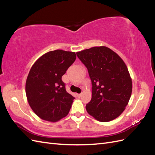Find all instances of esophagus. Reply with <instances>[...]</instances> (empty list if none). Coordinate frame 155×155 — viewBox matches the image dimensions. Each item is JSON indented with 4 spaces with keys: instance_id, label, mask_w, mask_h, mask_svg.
<instances>
[{
    "instance_id": "1",
    "label": "esophagus",
    "mask_w": 155,
    "mask_h": 155,
    "mask_svg": "<svg viewBox=\"0 0 155 155\" xmlns=\"http://www.w3.org/2000/svg\"><path fill=\"white\" fill-rule=\"evenodd\" d=\"M77 96H78V97H80L81 96V94H78Z\"/></svg>"
}]
</instances>
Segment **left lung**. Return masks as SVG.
Here are the masks:
<instances>
[{
    "label": "left lung",
    "instance_id": "obj_1",
    "mask_svg": "<svg viewBox=\"0 0 155 155\" xmlns=\"http://www.w3.org/2000/svg\"><path fill=\"white\" fill-rule=\"evenodd\" d=\"M76 54L92 81L87 112L102 122L116 118L125 110L132 93V79L124 61L106 46H95Z\"/></svg>",
    "mask_w": 155,
    "mask_h": 155
}]
</instances>
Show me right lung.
Masks as SVG:
<instances>
[{
    "label": "right lung",
    "instance_id": "1",
    "mask_svg": "<svg viewBox=\"0 0 155 155\" xmlns=\"http://www.w3.org/2000/svg\"><path fill=\"white\" fill-rule=\"evenodd\" d=\"M76 59L75 52L56 50L42 55L31 68L26 82V97L41 119L55 122L68 114L74 97L67 92L62 76Z\"/></svg>",
    "mask_w": 155,
    "mask_h": 155
}]
</instances>
